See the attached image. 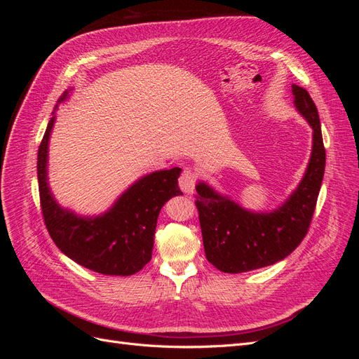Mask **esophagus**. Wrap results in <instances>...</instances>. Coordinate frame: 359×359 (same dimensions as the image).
Returning a JSON list of instances; mask_svg holds the SVG:
<instances>
[{"label":"esophagus","mask_w":359,"mask_h":359,"mask_svg":"<svg viewBox=\"0 0 359 359\" xmlns=\"http://www.w3.org/2000/svg\"><path fill=\"white\" fill-rule=\"evenodd\" d=\"M196 173H194L191 169H184L181 177L178 180V184H180V189L184 191V193H193L194 190V186H196Z\"/></svg>","instance_id":"obj_1"}]
</instances>
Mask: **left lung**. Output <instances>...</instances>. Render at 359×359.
<instances>
[{
    "label": "left lung",
    "mask_w": 359,
    "mask_h": 359,
    "mask_svg": "<svg viewBox=\"0 0 359 359\" xmlns=\"http://www.w3.org/2000/svg\"><path fill=\"white\" fill-rule=\"evenodd\" d=\"M295 106L313 128V149L306 175L287 202L274 212L256 214L199 182L194 203L199 212L206 259L223 273L238 274L274 265L306 238L325 172V147L318 107L307 90L292 85Z\"/></svg>",
    "instance_id": "obj_1"
}]
</instances>
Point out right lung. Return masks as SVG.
<instances>
[{"label":"right lung","instance_id":"1","mask_svg":"<svg viewBox=\"0 0 359 359\" xmlns=\"http://www.w3.org/2000/svg\"><path fill=\"white\" fill-rule=\"evenodd\" d=\"M64 93L61 100L66 99ZM55 116L49 119L37 154L40 208L46 229L61 252L76 264L103 276H132L153 255L154 233L161 206L182 194L178 187L180 168L158 170L139 180L114 208L95 219L76 217L60 208L46 182L48 142Z\"/></svg>","mask_w":359,"mask_h":359}]
</instances>
